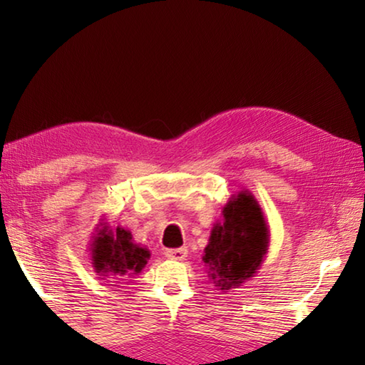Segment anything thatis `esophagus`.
I'll return each mask as SVG.
<instances>
[{"instance_id":"1","label":"esophagus","mask_w":365,"mask_h":365,"mask_svg":"<svg viewBox=\"0 0 365 365\" xmlns=\"http://www.w3.org/2000/svg\"><path fill=\"white\" fill-rule=\"evenodd\" d=\"M187 255H188L187 248H177V250L165 251V257L174 259V261H183V259H187Z\"/></svg>"}]
</instances>
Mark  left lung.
Listing matches in <instances>:
<instances>
[{
	"mask_svg": "<svg viewBox=\"0 0 365 365\" xmlns=\"http://www.w3.org/2000/svg\"><path fill=\"white\" fill-rule=\"evenodd\" d=\"M215 222L202 262L214 287L230 292L255 277L267 255L270 232L262 207L248 190L233 195Z\"/></svg>",
	"mask_w": 365,
	"mask_h": 365,
	"instance_id": "8db88e82",
	"label": "left lung"
}]
</instances>
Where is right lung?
<instances>
[{"label": "right lung", "instance_id": "1", "mask_svg": "<svg viewBox=\"0 0 365 365\" xmlns=\"http://www.w3.org/2000/svg\"><path fill=\"white\" fill-rule=\"evenodd\" d=\"M91 265L101 279L125 280L138 275L146 267L150 250L133 242L130 230L123 227L110 228L100 222L90 243Z\"/></svg>", "mask_w": 365, "mask_h": 365}]
</instances>
